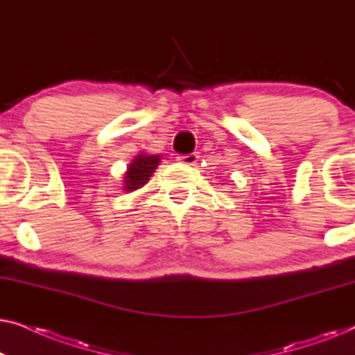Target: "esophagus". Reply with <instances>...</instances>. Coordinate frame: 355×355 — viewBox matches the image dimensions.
<instances>
[{
	"label": "esophagus",
	"mask_w": 355,
	"mask_h": 355,
	"mask_svg": "<svg viewBox=\"0 0 355 355\" xmlns=\"http://www.w3.org/2000/svg\"><path fill=\"white\" fill-rule=\"evenodd\" d=\"M178 159L184 164H191L193 166L198 162V155L197 153H189V155H181V157H178Z\"/></svg>",
	"instance_id": "1"
}]
</instances>
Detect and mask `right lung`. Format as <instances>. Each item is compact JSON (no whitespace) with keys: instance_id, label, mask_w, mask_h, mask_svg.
<instances>
[{"instance_id":"1","label":"right lung","mask_w":355,"mask_h":355,"mask_svg":"<svg viewBox=\"0 0 355 355\" xmlns=\"http://www.w3.org/2000/svg\"><path fill=\"white\" fill-rule=\"evenodd\" d=\"M162 157L159 155H148V153H139L137 157L129 163L128 171L124 173L123 178V191L132 192L137 189L144 187L145 184L150 181L155 169L158 168Z\"/></svg>"}]
</instances>
